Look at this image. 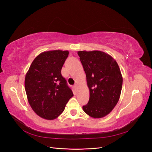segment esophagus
<instances>
[{"label":"esophagus","instance_id":"obj_1","mask_svg":"<svg viewBox=\"0 0 152 152\" xmlns=\"http://www.w3.org/2000/svg\"><path fill=\"white\" fill-rule=\"evenodd\" d=\"M78 86H79V85H78V84H75L74 85V87H75V89L78 88Z\"/></svg>","mask_w":152,"mask_h":152}]
</instances>
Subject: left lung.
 I'll return each mask as SVG.
<instances>
[{
	"mask_svg": "<svg viewBox=\"0 0 152 152\" xmlns=\"http://www.w3.org/2000/svg\"><path fill=\"white\" fill-rule=\"evenodd\" d=\"M86 75L89 100L82 108L90 117L100 118L112 111L120 98L122 76L117 61L100 50H79Z\"/></svg>",
	"mask_w": 152,
	"mask_h": 152,
	"instance_id": "obj_1",
	"label": "left lung"
}]
</instances>
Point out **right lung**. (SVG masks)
I'll use <instances>...</instances> for the list:
<instances>
[{
  "label": "right lung",
  "instance_id": "right-lung-1",
  "mask_svg": "<svg viewBox=\"0 0 152 152\" xmlns=\"http://www.w3.org/2000/svg\"><path fill=\"white\" fill-rule=\"evenodd\" d=\"M68 50H53L37 56L27 72L25 87L28 102L34 112L46 120H54L63 113L73 96L61 75Z\"/></svg>",
  "mask_w": 152,
  "mask_h": 152
}]
</instances>
